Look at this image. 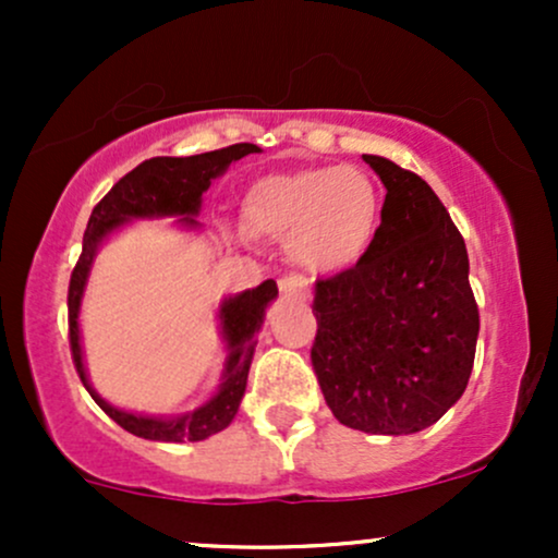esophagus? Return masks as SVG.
<instances>
[{"instance_id":"34e87169","label":"esophagus","mask_w":558,"mask_h":558,"mask_svg":"<svg viewBox=\"0 0 558 558\" xmlns=\"http://www.w3.org/2000/svg\"><path fill=\"white\" fill-rule=\"evenodd\" d=\"M278 288H280V293L288 299H304L306 291H310V283H306L304 275L291 272V275H286V278L278 280Z\"/></svg>"}]
</instances>
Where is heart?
I'll use <instances>...</instances> for the list:
<instances>
[{
    "label": "heart",
    "mask_w": 558,
    "mask_h": 558,
    "mask_svg": "<svg viewBox=\"0 0 558 558\" xmlns=\"http://www.w3.org/2000/svg\"><path fill=\"white\" fill-rule=\"evenodd\" d=\"M243 226L286 241L293 262L312 272H341L364 259L380 228V191L351 165L272 172L248 185Z\"/></svg>",
    "instance_id": "1"
}]
</instances>
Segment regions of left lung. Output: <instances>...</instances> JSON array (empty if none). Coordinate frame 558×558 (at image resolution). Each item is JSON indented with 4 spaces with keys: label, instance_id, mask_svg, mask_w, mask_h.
Here are the masks:
<instances>
[{
    "label": "left lung",
    "instance_id": "8db88e82",
    "mask_svg": "<svg viewBox=\"0 0 558 558\" xmlns=\"http://www.w3.org/2000/svg\"><path fill=\"white\" fill-rule=\"evenodd\" d=\"M362 157L388 191L380 228L362 262L317 280L312 367L341 425L409 435L462 399L480 312L464 239L435 191L386 157Z\"/></svg>",
    "mask_w": 558,
    "mask_h": 558
}]
</instances>
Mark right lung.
<instances>
[{"instance_id": "right-lung-1", "label": "right lung", "mask_w": 558, "mask_h": 558, "mask_svg": "<svg viewBox=\"0 0 558 558\" xmlns=\"http://www.w3.org/2000/svg\"><path fill=\"white\" fill-rule=\"evenodd\" d=\"M254 151H259L257 144H233L226 146V149L204 151V155L194 157H151L120 178L110 189V194L96 204L92 217H88L86 233H83V252L78 265L73 267V275H70L68 288L70 351H73V364L92 399L123 430L138 435V438L183 444V440H204L209 435L226 430L233 422L235 412H239L243 390H246L248 367H252L254 360V345H257L254 336L262 328L265 310L278 296V286H275V280H265L252 291H243L220 304V328L230 354L222 383L213 399L202 403L194 412L181 414V417H144V414L123 412V409L101 399L88 383L86 367H83L78 312L96 248L114 228H120L128 220H136V217H181L178 222H183L185 228H196L198 222L194 220V215L202 209V194L209 189V183L217 175H222L230 162L254 155Z\"/></svg>"}]
</instances>
